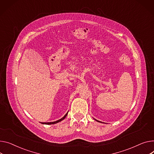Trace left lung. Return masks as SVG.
Masks as SVG:
<instances>
[{
    "instance_id": "1",
    "label": "left lung",
    "mask_w": 154,
    "mask_h": 154,
    "mask_svg": "<svg viewBox=\"0 0 154 154\" xmlns=\"http://www.w3.org/2000/svg\"><path fill=\"white\" fill-rule=\"evenodd\" d=\"M95 121H97V122H101V121H98V120H97V119H94Z\"/></svg>"
}]
</instances>
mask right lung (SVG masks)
<instances>
[{
  "label": "right lung",
  "mask_w": 154,
  "mask_h": 154,
  "mask_svg": "<svg viewBox=\"0 0 154 154\" xmlns=\"http://www.w3.org/2000/svg\"><path fill=\"white\" fill-rule=\"evenodd\" d=\"M67 114H68V112H67V113H66L62 118L59 119V120H57V121H54V122H42V123L43 124V125H54V124H56V123H57V122H60V121H63V119H64L66 118V117L67 116Z\"/></svg>",
  "instance_id": "1"
}]
</instances>
